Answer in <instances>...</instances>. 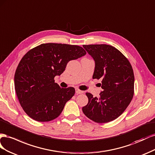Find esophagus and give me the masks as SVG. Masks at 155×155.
<instances>
[{"label":"esophagus","instance_id":"34e87169","mask_svg":"<svg viewBox=\"0 0 155 155\" xmlns=\"http://www.w3.org/2000/svg\"><path fill=\"white\" fill-rule=\"evenodd\" d=\"M84 93V91H82V90H80L79 89H76V94H82Z\"/></svg>","mask_w":155,"mask_h":155}]
</instances>
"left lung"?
Returning a JSON list of instances; mask_svg holds the SVG:
<instances>
[{"mask_svg":"<svg viewBox=\"0 0 155 155\" xmlns=\"http://www.w3.org/2000/svg\"><path fill=\"white\" fill-rule=\"evenodd\" d=\"M95 60L93 78L102 79L99 98L86 93L88 103L82 108L85 116L99 123L112 121L125 111L134 95V75L129 61L111 45H84Z\"/></svg>","mask_w":155,"mask_h":155,"instance_id":"obj_1","label":"left lung"}]
</instances>
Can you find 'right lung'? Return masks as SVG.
<instances>
[{
  "label": "right lung",
  "mask_w": 155,
  "mask_h": 155,
  "mask_svg": "<svg viewBox=\"0 0 155 155\" xmlns=\"http://www.w3.org/2000/svg\"><path fill=\"white\" fill-rule=\"evenodd\" d=\"M86 54L80 46L52 43L41 44L26 53L16 69L14 84L21 107L30 117L46 122L60 116L75 90L61 88L54 78L64 71L70 60Z\"/></svg>",
  "instance_id": "1"
}]
</instances>
